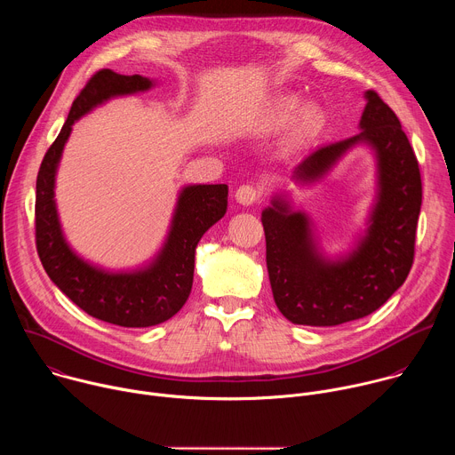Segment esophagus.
Segmentation results:
<instances>
[{
	"instance_id": "esophagus-1",
	"label": "esophagus",
	"mask_w": 455,
	"mask_h": 455,
	"mask_svg": "<svg viewBox=\"0 0 455 455\" xmlns=\"http://www.w3.org/2000/svg\"><path fill=\"white\" fill-rule=\"evenodd\" d=\"M261 196H263L261 188H257V187H253V185H241V187L235 190V200H237V204L246 205V207L257 204L259 200H261Z\"/></svg>"
}]
</instances>
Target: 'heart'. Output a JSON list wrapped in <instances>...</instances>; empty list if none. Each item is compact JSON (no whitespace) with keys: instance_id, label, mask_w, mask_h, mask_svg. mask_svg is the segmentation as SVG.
<instances>
[{"instance_id":"1","label":"heart","mask_w":455,"mask_h":455,"mask_svg":"<svg viewBox=\"0 0 455 455\" xmlns=\"http://www.w3.org/2000/svg\"><path fill=\"white\" fill-rule=\"evenodd\" d=\"M291 127V140L295 144H304L311 140L322 127L323 113L320 106L307 102L297 93H286L275 97L253 122V129L259 133H277L286 125Z\"/></svg>"}]
</instances>
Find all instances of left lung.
<instances>
[{"label": "left lung", "mask_w": 455, "mask_h": 455, "mask_svg": "<svg viewBox=\"0 0 455 455\" xmlns=\"http://www.w3.org/2000/svg\"><path fill=\"white\" fill-rule=\"evenodd\" d=\"M362 132L309 153L291 180L309 185L326 176L355 146H369L376 158V202L367 230L355 248L328 259L316 244L306 212L293 211L275 194L261 214L267 267L279 311L300 326H339L371 315L407 279L414 261L421 209V174L396 113L376 92H365Z\"/></svg>", "instance_id": "left-lung-1"}]
</instances>
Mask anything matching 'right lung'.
I'll return each instance as SVG.
<instances>
[{
	"label": "right lung",
	"mask_w": 455,
	"mask_h": 455,
	"mask_svg": "<svg viewBox=\"0 0 455 455\" xmlns=\"http://www.w3.org/2000/svg\"><path fill=\"white\" fill-rule=\"evenodd\" d=\"M153 86L155 81L142 76L97 72L74 100L67 122L41 162L36 183V244L44 272L83 311L122 328L156 326L181 309L192 288L196 246L227 212L225 183L183 187L164 246L149 265L132 272H109L84 261L64 237L53 188L72 125L113 97L148 92Z\"/></svg>",
	"instance_id": "obj_1"
}]
</instances>
